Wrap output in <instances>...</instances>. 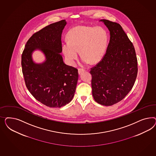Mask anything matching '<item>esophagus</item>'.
Listing matches in <instances>:
<instances>
[{"label":"esophagus","mask_w":156,"mask_h":156,"mask_svg":"<svg viewBox=\"0 0 156 156\" xmlns=\"http://www.w3.org/2000/svg\"><path fill=\"white\" fill-rule=\"evenodd\" d=\"M78 74H80L82 72H83V71H85V70L84 69H78Z\"/></svg>","instance_id":"1"}]
</instances>
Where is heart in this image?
Instances as JSON below:
<instances>
[{
	"label": "heart",
	"mask_w": 156,
	"mask_h": 156,
	"mask_svg": "<svg viewBox=\"0 0 156 156\" xmlns=\"http://www.w3.org/2000/svg\"><path fill=\"white\" fill-rule=\"evenodd\" d=\"M68 42L62 43V51L68 63L74 66L80 52L82 63L95 65L104 58L108 46L109 36L102 27L78 26L67 34Z\"/></svg>",
	"instance_id": "heart-1"
}]
</instances>
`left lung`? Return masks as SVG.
Segmentation results:
<instances>
[{"instance_id":"8db88e82","label":"left lung","mask_w":156,"mask_h":156,"mask_svg":"<svg viewBox=\"0 0 156 156\" xmlns=\"http://www.w3.org/2000/svg\"><path fill=\"white\" fill-rule=\"evenodd\" d=\"M110 41L102 61L92 68V94L102 105L112 106L122 100L132 90L137 77V59L134 47L119 24L106 19Z\"/></svg>"}]
</instances>
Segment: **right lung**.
I'll return each mask as SVG.
<instances>
[{"label": "right lung", "instance_id": "add662e5", "mask_svg": "<svg viewBox=\"0 0 156 156\" xmlns=\"http://www.w3.org/2000/svg\"><path fill=\"white\" fill-rule=\"evenodd\" d=\"M67 24L62 20L42 28L28 39L22 55V66L27 88L34 97L50 108H61L73 98L78 80V70L66 65L62 55V34ZM44 55L37 63L35 51Z\"/></svg>", "mask_w": 156, "mask_h": 156}]
</instances>
